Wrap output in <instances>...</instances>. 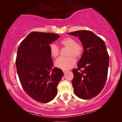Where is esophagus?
Masks as SVG:
<instances>
[{"label": "esophagus", "mask_w": 122, "mask_h": 122, "mask_svg": "<svg viewBox=\"0 0 122 122\" xmlns=\"http://www.w3.org/2000/svg\"><path fill=\"white\" fill-rule=\"evenodd\" d=\"M63 71L64 73H66V72H67L68 71H66V70H63Z\"/></svg>", "instance_id": "34e87169"}]
</instances>
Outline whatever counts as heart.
Masks as SVG:
<instances>
[{"mask_svg":"<svg viewBox=\"0 0 122 122\" xmlns=\"http://www.w3.org/2000/svg\"><path fill=\"white\" fill-rule=\"evenodd\" d=\"M61 45L68 47L66 57H61L55 62L56 67L63 70H68L76 64V58H79L82 54L83 46L81 43L76 42L74 38L66 37L61 41ZM50 53L53 58H56L59 55V48L54 43L50 45Z\"/></svg>","mask_w":122,"mask_h":122,"instance_id":"1","label":"heart"}]
</instances>
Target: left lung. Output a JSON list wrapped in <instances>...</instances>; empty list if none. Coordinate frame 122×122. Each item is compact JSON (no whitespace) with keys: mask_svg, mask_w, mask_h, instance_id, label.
Listing matches in <instances>:
<instances>
[{"mask_svg":"<svg viewBox=\"0 0 122 122\" xmlns=\"http://www.w3.org/2000/svg\"><path fill=\"white\" fill-rule=\"evenodd\" d=\"M68 34L78 36L84 49L78 68L73 70L74 93L81 99H92L99 94L107 79L109 55L106 44L101 38L89 30ZM81 68L84 69L81 71Z\"/></svg>","mask_w":122,"mask_h":122,"instance_id":"8db88e82","label":"left lung"}]
</instances>
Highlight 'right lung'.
<instances>
[{
    "label": "right lung",
    "mask_w": 122,
    "mask_h": 122,
    "mask_svg": "<svg viewBox=\"0 0 122 122\" xmlns=\"http://www.w3.org/2000/svg\"><path fill=\"white\" fill-rule=\"evenodd\" d=\"M60 37L50 33L33 31L20 43L15 64L20 82L28 96L40 103L52 101L57 94L58 83L64 74L52 69L49 44Z\"/></svg>",
    "instance_id": "1"
}]
</instances>
